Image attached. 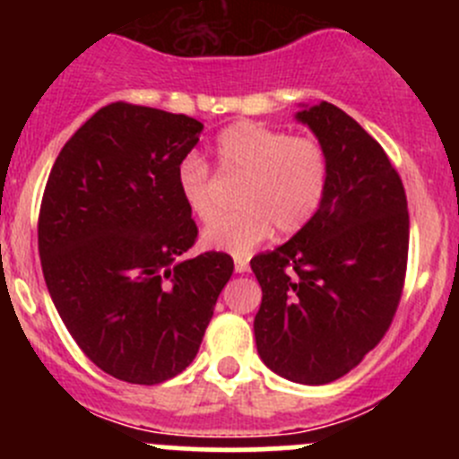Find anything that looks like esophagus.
Returning a JSON list of instances; mask_svg holds the SVG:
<instances>
[{"mask_svg":"<svg viewBox=\"0 0 459 459\" xmlns=\"http://www.w3.org/2000/svg\"><path fill=\"white\" fill-rule=\"evenodd\" d=\"M235 271L247 273L248 271V259L247 257H235Z\"/></svg>","mask_w":459,"mask_h":459,"instance_id":"esophagus-1","label":"esophagus"}]
</instances>
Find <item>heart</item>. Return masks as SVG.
Listing matches in <instances>:
<instances>
[{
	"label": "heart",
	"instance_id": "heart-1",
	"mask_svg": "<svg viewBox=\"0 0 459 459\" xmlns=\"http://www.w3.org/2000/svg\"><path fill=\"white\" fill-rule=\"evenodd\" d=\"M217 169L242 179L238 212L204 230V244L217 251L247 255L273 233L302 230L316 217L328 186V157L316 137H293L280 128L238 122L217 135ZM178 191L200 221L220 212L217 179L195 152L178 164Z\"/></svg>",
	"mask_w": 459,
	"mask_h": 459
}]
</instances>
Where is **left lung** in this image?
Here are the masks:
<instances>
[{
    "label": "left lung",
    "instance_id": "1",
    "mask_svg": "<svg viewBox=\"0 0 459 459\" xmlns=\"http://www.w3.org/2000/svg\"><path fill=\"white\" fill-rule=\"evenodd\" d=\"M328 157L319 211L251 268L262 286L255 342L273 373L328 384L353 371L386 335L404 290L409 208L377 142L337 106L298 113Z\"/></svg>",
    "mask_w": 459,
    "mask_h": 459
}]
</instances>
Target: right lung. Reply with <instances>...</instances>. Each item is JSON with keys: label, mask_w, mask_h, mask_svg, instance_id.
<instances>
[{"label": "right lung", "mask_w": 459, "mask_h": 459, "mask_svg": "<svg viewBox=\"0 0 459 459\" xmlns=\"http://www.w3.org/2000/svg\"><path fill=\"white\" fill-rule=\"evenodd\" d=\"M202 124L113 101L64 143L41 197L37 242L59 317L84 355L128 384L166 382L195 359L233 257L195 244L178 164Z\"/></svg>", "instance_id": "add662e5"}]
</instances>
